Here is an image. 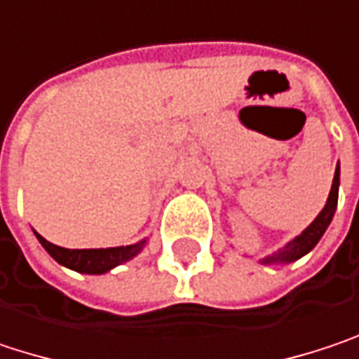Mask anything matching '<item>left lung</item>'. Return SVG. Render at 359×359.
<instances>
[{"label":"left lung","instance_id":"1","mask_svg":"<svg viewBox=\"0 0 359 359\" xmlns=\"http://www.w3.org/2000/svg\"><path fill=\"white\" fill-rule=\"evenodd\" d=\"M339 175H341V169H339V163L335 167V177H333V186H331V192H329V198L325 208L316 215V219L299 233L295 236L293 240H290L285 246L277 248L275 252H271L269 256L260 258L258 262L260 264H290L299 260L302 256H306L310 250H314V246L320 242V238L325 236L327 227L331 225L333 221V215L337 210V201H339Z\"/></svg>","mask_w":359,"mask_h":359}]
</instances>
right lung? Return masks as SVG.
I'll list each match as a JSON object with an SVG mask.
<instances>
[{"mask_svg": "<svg viewBox=\"0 0 359 359\" xmlns=\"http://www.w3.org/2000/svg\"><path fill=\"white\" fill-rule=\"evenodd\" d=\"M39 244L47 250V254L60 262L62 266L72 269L76 273H84V275H105L111 269L136 258L142 248L147 246V238L130 244V246H117V248H88V250H69V248H62L47 242L43 236H39L34 231Z\"/></svg>", "mask_w": 359, "mask_h": 359, "instance_id": "right-lung-1", "label": "right lung"}]
</instances>
